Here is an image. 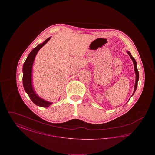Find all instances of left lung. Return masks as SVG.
<instances>
[{
	"instance_id": "1",
	"label": "left lung",
	"mask_w": 155,
	"mask_h": 155,
	"mask_svg": "<svg viewBox=\"0 0 155 155\" xmlns=\"http://www.w3.org/2000/svg\"><path fill=\"white\" fill-rule=\"evenodd\" d=\"M127 53L128 54V55L130 56V57L131 58V59H132L133 60V63H134V70H135V75H136V80H135V87H134V92H133V95L135 93L137 88V85H138V82L139 80V72L138 71V68H137V62L135 61V59L133 58L131 54V53L128 51H127ZM132 95V96H133Z\"/></svg>"
}]
</instances>
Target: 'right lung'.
Instances as JSON below:
<instances>
[{
	"label": "right lung",
	"instance_id": "1",
	"mask_svg": "<svg viewBox=\"0 0 155 155\" xmlns=\"http://www.w3.org/2000/svg\"><path fill=\"white\" fill-rule=\"evenodd\" d=\"M51 38V37L48 38L43 43L38 45L37 47L32 49L25 61L22 68V84L24 88L33 103L37 104V106L43 107H48L50 105L52 104V102H48L41 98L35 93L32 84V70L34 61L37 53L42 46H44L50 40Z\"/></svg>",
	"mask_w": 155,
	"mask_h": 155
}]
</instances>
